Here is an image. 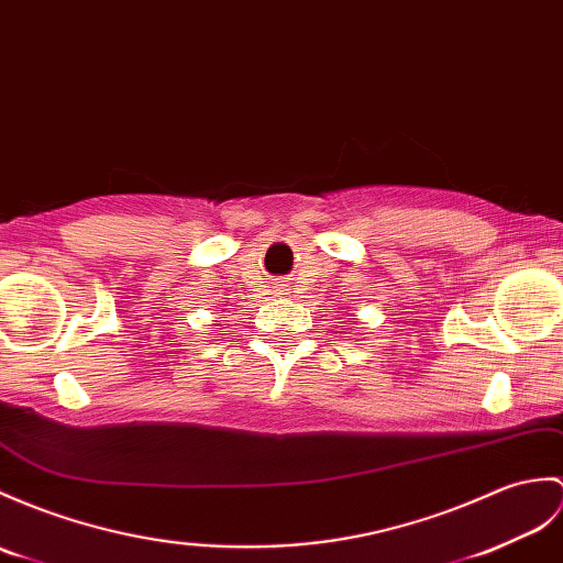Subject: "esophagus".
I'll use <instances>...</instances> for the list:
<instances>
[{
  "label": "esophagus",
  "mask_w": 563,
  "mask_h": 563,
  "mask_svg": "<svg viewBox=\"0 0 563 563\" xmlns=\"http://www.w3.org/2000/svg\"><path fill=\"white\" fill-rule=\"evenodd\" d=\"M280 295H283V292H280Z\"/></svg>",
  "instance_id": "obj_1"
}]
</instances>
